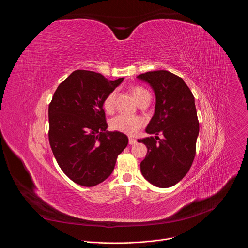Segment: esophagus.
Instances as JSON below:
<instances>
[{
	"instance_id": "34e87169",
	"label": "esophagus",
	"mask_w": 248,
	"mask_h": 248,
	"mask_svg": "<svg viewBox=\"0 0 248 248\" xmlns=\"http://www.w3.org/2000/svg\"><path fill=\"white\" fill-rule=\"evenodd\" d=\"M136 142H137V141H136L135 138H132V137H129V138H128V143H129L130 145H133V144H135Z\"/></svg>"
}]
</instances>
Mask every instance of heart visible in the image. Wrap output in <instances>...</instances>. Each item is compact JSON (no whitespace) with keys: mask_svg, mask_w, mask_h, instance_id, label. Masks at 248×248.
<instances>
[{"mask_svg":"<svg viewBox=\"0 0 248 248\" xmlns=\"http://www.w3.org/2000/svg\"><path fill=\"white\" fill-rule=\"evenodd\" d=\"M131 93L135 100L138 102L146 93L142 87L134 86L131 89ZM115 101H116V91H112L105 98L103 102V108L107 113H112L115 108ZM144 124V120L140 117L135 116H125V115H118L114 117L110 122V127L114 131L122 132L127 135H135L139 128H141Z\"/></svg>","mask_w":248,"mask_h":248,"instance_id":"b5f03b06","label":"heart"}]
</instances>
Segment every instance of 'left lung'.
<instances>
[{
	"instance_id": "1",
	"label": "left lung",
	"mask_w": 248,
	"mask_h": 248,
	"mask_svg": "<svg viewBox=\"0 0 248 248\" xmlns=\"http://www.w3.org/2000/svg\"><path fill=\"white\" fill-rule=\"evenodd\" d=\"M137 78L147 82L156 96L155 113L145 130L164 136L137 140L148 149L140 170L153 186L170 187L184 179L195 157L199 123L194 97L186 82L168 70L141 74Z\"/></svg>"
}]
</instances>
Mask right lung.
I'll list each match as a JSON object with an SVG mask.
<instances>
[{
  "instance_id": "right-lung-1",
  "label": "right lung",
  "mask_w": 248,
  "mask_h": 248,
  "mask_svg": "<svg viewBox=\"0 0 248 248\" xmlns=\"http://www.w3.org/2000/svg\"><path fill=\"white\" fill-rule=\"evenodd\" d=\"M124 78L78 69L63 80L49 105V141L62 170L78 185L95 186L113 172L128 143L125 134L108 131L103 102Z\"/></svg>"
}]
</instances>
